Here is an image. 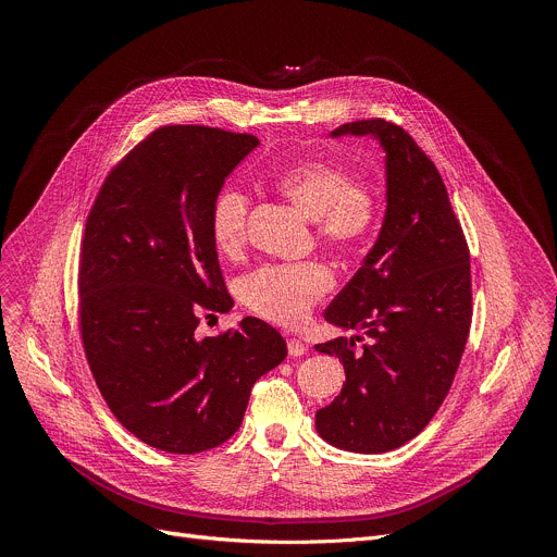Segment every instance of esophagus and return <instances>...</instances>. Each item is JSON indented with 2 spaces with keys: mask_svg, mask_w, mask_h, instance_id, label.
<instances>
[{
  "mask_svg": "<svg viewBox=\"0 0 557 557\" xmlns=\"http://www.w3.org/2000/svg\"><path fill=\"white\" fill-rule=\"evenodd\" d=\"M286 346H288V355H290L293 359H295V357H301V355H306V350H308V348H306V344H304L301 339H295V337H290Z\"/></svg>",
  "mask_w": 557,
  "mask_h": 557,
  "instance_id": "obj_1",
  "label": "esophagus"
}]
</instances>
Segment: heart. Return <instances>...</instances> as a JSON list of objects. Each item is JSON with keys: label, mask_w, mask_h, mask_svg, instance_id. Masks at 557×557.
<instances>
[{"label": "heart", "mask_w": 557, "mask_h": 557, "mask_svg": "<svg viewBox=\"0 0 557 557\" xmlns=\"http://www.w3.org/2000/svg\"><path fill=\"white\" fill-rule=\"evenodd\" d=\"M277 189L306 218L314 220L317 237L337 251L355 249L379 218V198L361 181L324 161L284 170ZM251 198L237 185H224L213 198L209 228L222 256H237L247 240ZM333 288V273L320 262L264 264L240 284L245 306L262 320L282 326L301 324L310 308Z\"/></svg>", "instance_id": "obj_1"}]
</instances>
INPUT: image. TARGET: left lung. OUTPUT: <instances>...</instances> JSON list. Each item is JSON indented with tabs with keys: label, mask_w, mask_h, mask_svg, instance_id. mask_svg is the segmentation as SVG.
<instances>
[{
	"label": "left lung",
	"mask_w": 557,
	"mask_h": 557,
	"mask_svg": "<svg viewBox=\"0 0 557 557\" xmlns=\"http://www.w3.org/2000/svg\"><path fill=\"white\" fill-rule=\"evenodd\" d=\"M346 134L383 147L387 207L374 247L324 312L366 331L368 344L355 348V335L314 346L346 370L314 428L339 449L381 454L412 441L451 387L471 326L469 249L438 170L404 127L368 119L333 132Z\"/></svg>",
	"instance_id": "obj_1"
}]
</instances>
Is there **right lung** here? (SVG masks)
Here are the masks:
<instances>
[{
  "instance_id": "1",
  "label": "right lung",
  "mask_w": 557,
  "mask_h": 557,
  "mask_svg": "<svg viewBox=\"0 0 557 557\" xmlns=\"http://www.w3.org/2000/svg\"><path fill=\"white\" fill-rule=\"evenodd\" d=\"M260 140L165 125L106 178L78 260V326L119 423L149 447L198 454L243 423L253 383L286 357L258 317L196 337L200 310H228L209 228L224 178Z\"/></svg>"
}]
</instances>
